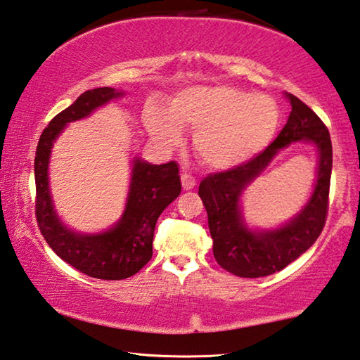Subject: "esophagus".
Here are the masks:
<instances>
[{
    "instance_id": "esophagus-1",
    "label": "esophagus",
    "mask_w": 360,
    "mask_h": 360,
    "mask_svg": "<svg viewBox=\"0 0 360 360\" xmlns=\"http://www.w3.org/2000/svg\"><path fill=\"white\" fill-rule=\"evenodd\" d=\"M180 180H181V186H184V190H186V191L188 190H193V188L196 186V179H194L193 175L186 174V172L181 174Z\"/></svg>"
}]
</instances>
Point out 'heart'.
Instances as JSON below:
<instances>
[{
  "instance_id": "heart-1",
  "label": "heart",
  "mask_w": 360,
  "mask_h": 360,
  "mask_svg": "<svg viewBox=\"0 0 360 360\" xmlns=\"http://www.w3.org/2000/svg\"><path fill=\"white\" fill-rule=\"evenodd\" d=\"M143 123L164 145L180 141V129L194 131V148L205 166L231 169L247 162L272 141L280 110L272 98L234 86H193L170 101L167 112L147 107Z\"/></svg>"
}]
</instances>
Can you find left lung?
<instances>
[{
	"instance_id": "left-lung-1",
	"label": "left lung",
	"mask_w": 360,
	"mask_h": 360,
	"mask_svg": "<svg viewBox=\"0 0 360 360\" xmlns=\"http://www.w3.org/2000/svg\"><path fill=\"white\" fill-rule=\"evenodd\" d=\"M291 113L275 141L248 162L200 181L199 196L209 215L213 256L229 274L242 278H259L285 269L316 242L329 213L332 174V142L327 126L294 94H288ZM307 138L320 150L319 180L306 209L283 229L253 233L244 228L238 212V198L249 181L271 160L276 151L295 140Z\"/></svg>"
}]
</instances>
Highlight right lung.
I'll use <instances>...</instances> for the list:
<instances>
[{"label":"right lung","mask_w":360,"mask_h":360,"mask_svg":"<svg viewBox=\"0 0 360 360\" xmlns=\"http://www.w3.org/2000/svg\"><path fill=\"white\" fill-rule=\"evenodd\" d=\"M120 94L109 86L82 93L74 104L50 120L37 142L34 158V210L41 234L63 261L99 280L128 278L151 259L158 217L181 191L175 161L153 166L136 160L128 204L115 228L98 236H80L66 229L56 218L47 180V164L53 141L66 123L90 115L96 107Z\"/></svg>","instance_id":"obj_1"}]
</instances>
